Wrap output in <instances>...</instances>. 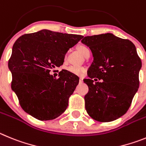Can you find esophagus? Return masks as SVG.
<instances>
[{
    "instance_id": "1",
    "label": "esophagus",
    "mask_w": 146,
    "mask_h": 146,
    "mask_svg": "<svg viewBox=\"0 0 146 146\" xmlns=\"http://www.w3.org/2000/svg\"><path fill=\"white\" fill-rule=\"evenodd\" d=\"M83 81H83V78H80L79 83H81H81H83Z\"/></svg>"
}]
</instances>
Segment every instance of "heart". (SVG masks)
Returning <instances> with one entry per match:
<instances>
[{
    "instance_id": "obj_1",
    "label": "heart",
    "mask_w": 146,
    "mask_h": 146,
    "mask_svg": "<svg viewBox=\"0 0 146 146\" xmlns=\"http://www.w3.org/2000/svg\"><path fill=\"white\" fill-rule=\"evenodd\" d=\"M78 50L81 52V54L84 56L85 54H86L88 51H89V49L88 47L85 46H80L78 47ZM67 70L70 72L71 73H73V74L75 75H78V76H80V75H82L83 73H84L85 68H83V67L73 66V65H71V66H69L68 68H67Z\"/></svg>"
}]
</instances>
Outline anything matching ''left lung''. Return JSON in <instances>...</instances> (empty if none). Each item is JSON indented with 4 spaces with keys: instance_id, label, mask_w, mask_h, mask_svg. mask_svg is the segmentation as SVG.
<instances>
[{
    "instance_id": "obj_1",
    "label": "left lung",
    "mask_w": 146,
    "mask_h": 146,
    "mask_svg": "<svg viewBox=\"0 0 146 146\" xmlns=\"http://www.w3.org/2000/svg\"><path fill=\"white\" fill-rule=\"evenodd\" d=\"M81 42L94 57L89 78L84 80L89 86L84 97L86 111L98 121L119 119L128 111L139 88L142 62L136 47L130 40L109 33L83 37ZM94 78L104 81L94 82Z\"/></svg>"
}]
</instances>
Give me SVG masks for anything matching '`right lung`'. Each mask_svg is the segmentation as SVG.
<instances>
[{
	"label": "right lung",
	"instance_id": "obj_1",
	"mask_svg": "<svg viewBox=\"0 0 146 146\" xmlns=\"http://www.w3.org/2000/svg\"><path fill=\"white\" fill-rule=\"evenodd\" d=\"M83 37L44 29L16 40L8 64L11 89L29 115L48 121L65 112L79 78L66 70L60 71L57 78L49 72L63 64L67 52Z\"/></svg>",
	"mask_w": 146,
	"mask_h": 146
}]
</instances>
